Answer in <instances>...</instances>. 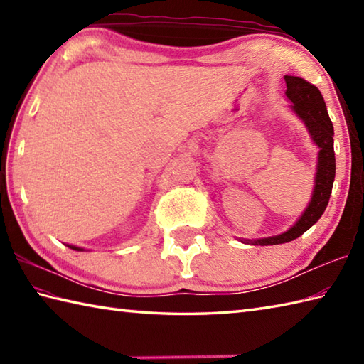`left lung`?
I'll use <instances>...</instances> for the list:
<instances>
[{
  "instance_id": "8db88e82",
  "label": "left lung",
  "mask_w": 364,
  "mask_h": 364,
  "mask_svg": "<svg viewBox=\"0 0 364 364\" xmlns=\"http://www.w3.org/2000/svg\"><path fill=\"white\" fill-rule=\"evenodd\" d=\"M286 81V97L292 102V109L299 117L305 122V125L310 131L313 141L319 146L318 158V172H316V184L313 191L311 202L308 205L301 218L294 223L288 231L283 235L257 239L249 241L244 239V244L255 245H275L294 241L299 236L305 233L308 228H311L316 222L321 219V215L326 211L328 205L331 188H333L336 162H335V150H333V125L328 117L327 106L321 95L319 89L313 86L304 78L299 76H284Z\"/></svg>"
}]
</instances>
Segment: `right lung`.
<instances>
[{
    "label": "right lung",
    "mask_w": 364,
    "mask_h": 364,
    "mask_svg": "<svg viewBox=\"0 0 364 364\" xmlns=\"http://www.w3.org/2000/svg\"><path fill=\"white\" fill-rule=\"evenodd\" d=\"M70 247V249H73V250H82V249H80V247H75V245H68Z\"/></svg>",
    "instance_id": "add662e5"
}]
</instances>
